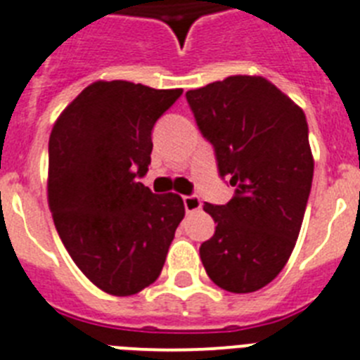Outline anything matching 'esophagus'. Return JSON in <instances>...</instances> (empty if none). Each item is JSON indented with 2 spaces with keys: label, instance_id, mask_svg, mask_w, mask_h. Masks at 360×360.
I'll return each mask as SVG.
<instances>
[{
  "label": "esophagus",
  "instance_id": "34e87169",
  "mask_svg": "<svg viewBox=\"0 0 360 360\" xmlns=\"http://www.w3.org/2000/svg\"><path fill=\"white\" fill-rule=\"evenodd\" d=\"M183 203H185V210L188 214L198 212L199 208H201V199H199L198 195H185V198H183Z\"/></svg>",
  "mask_w": 360,
  "mask_h": 360
}]
</instances>
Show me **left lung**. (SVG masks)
<instances>
[{"label":"left lung","mask_w":360,"mask_h":360,"mask_svg":"<svg viewBox=\"0 0 360 360\" xmlns=\"http://www.w3.org/2000/svg\"><path fill=\"white\" fill-rule=\"evenodd\" d=\"M186 101L219 175L234 186L226 205L203 207L217 223L199 247L203 267L225 291H258L280 274L300 234L315 168L306 115L274 84L247 75L190 89Z\"/></svg>","instance_id":"1"}]
</instances>
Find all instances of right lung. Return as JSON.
<instances>
[{
	"instance_id": "1",
	"label": "right lung",
	"mask_w": 360,
	"mask_h": 360,
	"mask_svg": "<svg viewBox=\"0 0 360 360\" xmlns=\"http://www.w3.org/2000/svg\"><path fill=\"white\" fill-rule=\"evenodd\" d=\"M181 93L98 80L51 131L47 199L54 226L77 267L115 297L155 282L185 216L181 195H155L139 183L152 161L153 124Z\"/></svg>"
}]
</instances>
